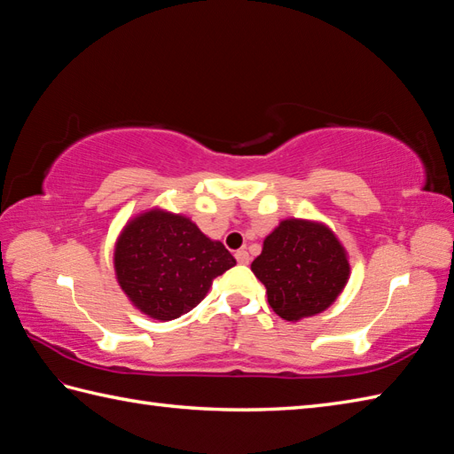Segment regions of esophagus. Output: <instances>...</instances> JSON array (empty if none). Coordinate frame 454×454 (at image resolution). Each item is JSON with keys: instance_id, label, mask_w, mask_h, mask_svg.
Here are the masks:
<instances>
[{"instance_id": "esophagus-1", "label": "esophagus", "mask_w": 454, "mask_h": 454, "mask_svg": "<svg viewBox=\"0 0 454 454\" xmlns=\"http://www.w3.org/2000/svg\"><path fill=\"white\" fill-rule=\"evenodd\" d=\"M249 254L246 252V249H239V252H236V262L239 263V265H247L249 263Z\"/></svg>"}]
</instances>
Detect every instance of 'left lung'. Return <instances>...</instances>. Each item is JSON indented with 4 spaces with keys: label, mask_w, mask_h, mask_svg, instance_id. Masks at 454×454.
Returning a JSON list of instances; mask_svg holds the SVG:
<instances>
[{
    "label": "left lung",
    "mask_w": 454,
    "mask_h": 454,
    "mask_svg": "<svg viewBox=\"0 0 454 454\" xmlns=\"http://www.w3.org/2000/svg\"><path fill=\"white\" fill-rule=\"evenodd\" d=\"M252 271L267 288V301L286 322L324 312L349 278L345 249L330 228L283 220L265 238Z\"/></svg>",
    "instance_id": "1"
}]
</instances>
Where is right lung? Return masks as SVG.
I'll return each instance as SVG.
<instances>
[{
    "mask_svg": "<svg viewBox=\"0 0 454 454\" xmlns=\"http://www.w3.org/2000/svg\"><path fill=\"white\" fill-rule=\"evenodd\" d=\"M236 265L185 216L150 210L129 222L114 247V271L132 304L153 320H176L207 296L216 278Z\"/></svg>",
    "mask_w": 454,
    "mask_h": 454,
    "instance_id": "add662e5",
    "label": "right lung"
}]
</instances>
